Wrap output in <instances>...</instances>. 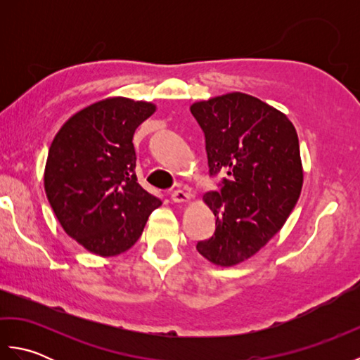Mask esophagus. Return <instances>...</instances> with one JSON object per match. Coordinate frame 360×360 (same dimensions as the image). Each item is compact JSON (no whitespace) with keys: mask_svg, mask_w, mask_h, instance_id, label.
Returning a JSON list of instances; mask_svg holds the SVG:
<instances>
[{"mask_svg":"<svg viewBox=\"0 0 360 360\" xmlns=\"http://www.w3.org/2000/svg\"><path fill=\"white\" fill-rule=\"evenodd\" d=\"M190 200V195L184 190H174L172 192V201L173 202H187Z\"/></svg>","mask_w":360,"mask_h":360,"instance_id":"esophagus-1","label":"esophagus"}]
</instances>
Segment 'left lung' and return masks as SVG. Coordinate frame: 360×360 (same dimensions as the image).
Wrapping results in <instances>:
<instances>
[{
  "label": "left lung",
  "instance_id": "1",
  "mask_svg": "<svg viewBox=\"0 0 360 360\" xmlns=\"http://www.w3.org/2000/svg\"><path fill=\"white\" fill-rule=\"evenodd\" d=\"M205 137L209 173H227L204 195L217 229L196 249L218 266L255 255L298 201L303 168L297 131L285 114L257 97L229 93L190 106Z\"/></svg>",
  "mask_w": 360,
  "mask_h": 360
}]
</instances>
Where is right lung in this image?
<instances>
[{"mask_svg": "<svg viewBox=\"0 0 360 360\" xmlns=\"http://www.w3.org/2000/svg\"><path fill=\"white\" fill-rule=\"evenodd\" d=\"M155 111L148 102L105 98L74 114L51 143L46 196L65 232L96 255L128 250L162 204L137 182L133 145Z\"/></svg>", "mask_w": 360, "mask_h": 360, "instance_id": "obj_1", "label": "right lung"}]
</instances>
